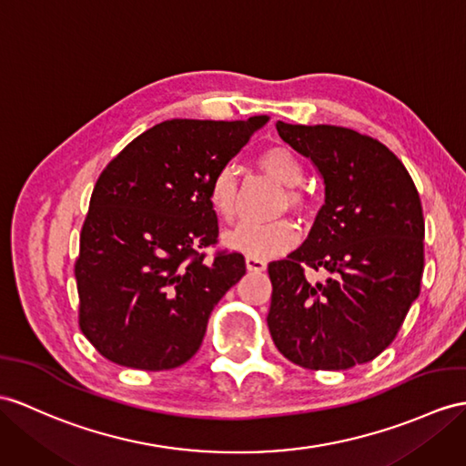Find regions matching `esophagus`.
<instances>
[{"mask_svg": "<svg viewBox=\"0 0 466 466\" xmlns=\"http://www.w3.org/2000/svg\"><path fill=\"white\" fill-rule=\"evenodd\" d=\"M245 265H247V270H251V272H260V270H265V268H267V260L258 258V257L247 255V257H245Z\"/></svg>", "mask_w": 466, "mask_h": 466, "instance_id": "34e87169", "label": "esophagus"}]
</instances>
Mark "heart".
<instances>
[{"label":"heart","instance_id":"heart-1","mask_svg":"<svg viewBox=\"0 0 466 466\" xmlns=\"http://www.w3.org/2000/svg\"><path fill=\"white\" fill-rule=\"evenodd\" d=\"M258 167L267 176L277 179L285 187H297L304 177V169L287 147H267L258 156ZM209 206L225 223H233L239 218V186H237V174L233 167H221L213 176L208 189ZM287 201L292 209L302 211L306 199L297 189H290ZM299 241V229L289 219H279L272 223H245L239 229L223 235L225 247L235 248L251 257H272L285 253Z\"/></svg>","mask_w":466,"mask_h":466}]
</instances>
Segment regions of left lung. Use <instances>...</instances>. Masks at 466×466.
I'll list each match as a JSON object with an SVG mask.
<instances>
[{"instance_id":"8db88e82","label":"left lung","mask_w":466,"mask_h":466,"mask_svg":"<svg viewBox=\"0 0 466 466\" xmlns=\"http://www.w3.org/2000/svg\"><path fill=\"white\" fill-rule=\"evenodd\" d=\"M277 130L319 169L324 206L309 239L268 265L272 342L306 370L368 364L419 297L425 221L417 187L400 157L370 136L282 120ZM304 266L329 279L310 283Z\"/></svg>"}]
</instances>
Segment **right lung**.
Segmentation results:
<instances>
[{"mask_svg":"<svg viewBox=\"0 0 466 466\" xmlns=\"http://www.w3.org/2000/svg\"><path fill=\"white\" fill-rule=\"evenodd\" d=\"M267 122L166 120L100 174L75 277L81 330L106 360L160 371L199 350L215 304L245 275L239 253H199L219 235L208 189Z\"/></svg>","mask_w":466,"mask_h":466,"instance_id":"1","label":"right lung"}]
</instances>
